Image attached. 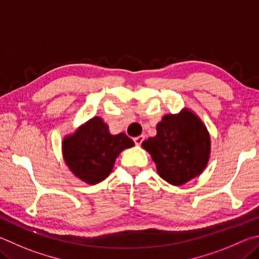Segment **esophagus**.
<instances>
[{
  "label": "esophagus",
  "instance_id": "obj_1",
  "mask_svg": "<svg viewBox=\"0 0 259 259\" xmlns=\"http://www.w3.org/2000/svg\"><path fill=\"white\" fill-rule=\"evenodd\" d=\"M144 139H145V136L144 135H140V136H138V137H135L134 138V142H135V144L136 145H142V143L144 142Z\"/></svg>",
  "mask_w": 259,
  "mask_h": 259
}]
</instances>
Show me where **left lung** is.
<instances>
[{"instance_id": "8db88e82", "label": "left lung", "mask_w": 259, "mask_h": 259, "mask_svg": "<svg viewBox=\"0 0 259 259\" xmlns=\"http://www.w3.org/2000/svg\"><path fill=\"white\" fill-rule=\"evenodd\" d=\"M156 130V136L145 140L142 146L150 154L163 180L181 186L205 170L210 137L194 112L183 109L178 114L164 115Z\"/></svg>"}]
</instances>
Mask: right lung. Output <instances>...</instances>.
I'll use <instances>...</instances> for the list:
<instances>
[{
  "label": "right lung",
  "mask_w": 259,
  "mask_h": 259,
  "mask_svg": "<svg viewBox=\"0 0 259 259\" xmlns=\"http://www.w3.org/2000/svg\"><path fill=\"white\" fill-rule=\"evenodd\" d=\"M135 144L128 136L110 134L109 126L100 116H94L64 137V162L74 176L88 185H96L109 177L116 157Z\"/></svg>",
  "instance_id": "obj_1"
}]
</instances>
